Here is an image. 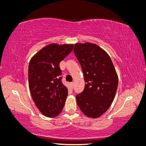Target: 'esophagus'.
<instances>
[{
    "label": "esophagus",
    "mask_w": 146,
    "mask_h": 146,
    "mask_svg": "<svg viewBox=\"0 0 146 146\" xmlns=\"http://www.w3.org/2000/svg\"><path fill=\"white\" fill-rule=\"evenodd\" d=\"M70 85H71V88H73V85H74V84H73V82H71V84H70Z\"/></svg>",
    "instance_id": "34e87169"
}]
</instances>
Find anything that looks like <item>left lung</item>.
<instances>
[{"label": "left lung", "mask_w": 146, "mask_h": 146, "mask_svg": "<svg viewBox=\"0 0 146 146\" xmlns=\"http://www.w3.org/2000/svg\"><path fill=\"white\" fill-rule=\"evenodd\" d=\"M73 51L86 82L84 91L76 95L77 105L87 117L98 118L109 108L115 96L117 72L108 54L96 44H75Z\"/></svg>", "instance_id": "left-lung-1"}]
</instances>
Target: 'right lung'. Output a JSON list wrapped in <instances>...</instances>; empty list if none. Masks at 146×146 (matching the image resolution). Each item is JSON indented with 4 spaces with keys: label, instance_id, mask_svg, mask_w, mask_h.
<instances>
[{
    "label": "right lung",
    "instance_id": "1",
    "mask_svg": "<svg viewBox=\"0 0 146 146\" xmlns=\"http://www.w3.org/2000/svg\"><path fill=\"white\" fill-rule=\"evenodd\" d=\"M73 48V44H50L29 61V91L37 108L47 117L58 116L64 107L68 90L62 83L59 63Z\"/></svg>",
    "mask_w": 146,
    "mask_h": 146
}]
</instances>
